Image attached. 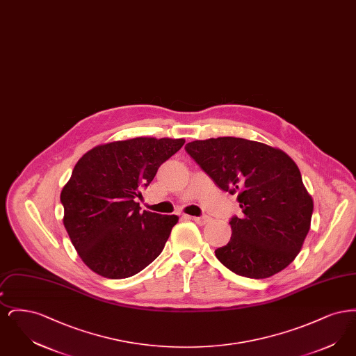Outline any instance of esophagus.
<instances>
[{"mask_svg": "<svg viewBox=\"0 0 356 356\" xmlns=\"http://www.w3.org/2000/svg\"><path fill=\"white\" fill-rule=\"evenodd\" d=\"M191 219L195 221V222H197L199 225H204V224H207L208 221L211 220L208 216H193V218H191Z\"/></svg>", "mask_w": 356, "mask_h": 356, "instance_id": "obj_1", "label": "esophagus"}]
</instances>
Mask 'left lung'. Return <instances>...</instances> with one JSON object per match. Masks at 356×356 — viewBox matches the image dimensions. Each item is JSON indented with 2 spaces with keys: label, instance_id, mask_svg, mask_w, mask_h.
Masks as SVG:
<instances>
[{
  "label": "left lung",
  "instance_id": "1",
  "mask_svg": "<svg viewBox=\"0 0 356 356\" xmlns=\"http://www.w3.org/2000/svg\"><path fill=\"white\" fill-rule=\"evenodd\" d=\"M186 151L221 191L237 193L244 213L229 220L231 240L215 251L221 264L251 279L288 267L302 250L314 211L295 161L240 137L196 140Z\"/></svg>",
  "mask_w": 356,
  "mask_h": 356
}]
</instances>
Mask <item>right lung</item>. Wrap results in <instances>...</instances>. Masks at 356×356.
Masks as SVG:
<instances>
[{
	"label": "right lung",
	"mask_w": 356,
	"mask_h": 356,
	"mask_svg": "<svg viewBox=\"0 0 356 356\" xmlns=\"http://www.w3.org/2000/svg\"><path fill=\"white\" fill-rule=\"evenodd\" d=\"M184 143L136 137L95 147L77 161L60 199L70 241L92 271L125 279L161 254L179 218L141 212L136 199Z\"/></svg>",
	"instance_id": "1"
}]
</instances>
